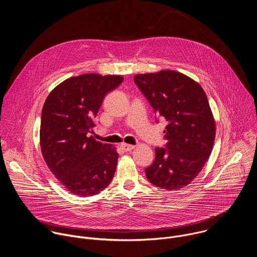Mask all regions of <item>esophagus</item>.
I'll return each instance as SVG.
<instances>
[{
	"label": "esophagus",
	"mask_w": 257,
	"mask_h": 257,
	"mask_svg": "<svg viewBox=\"0 0 257 257\" xmlns=\"http://www.w3.org/2000/svg\"><path fill=\"white\" fill-rule=\"evenodd\" d=\"M134 148H135V146H134V145H131V144H127V143L121 144V149H122L124 152H131Z\"/></svg>",
	"instance_id": "esophagus-1"
}]
</instances>
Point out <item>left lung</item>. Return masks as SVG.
Returning a JSON list of instances; mask_svg holds the SVG:
<instances>
[{
  "instance_id": "obj_1",
  "label": "left lung",
  "mask_w": 257,
  "mask_h": 257,
  "mask_svg": "<svg viewBox=\"0 0 257 257\" xmlns=\"http://www.w3.org/2000/svg\"><path fill=\"white\" fill-rule=\"evenodd\" d=\"M155 112L168 121L166 149H156V159L145 169L157 187L177 190L187 186L207 162L214 142L215 123L202 87L173 70L134 76Z\"/></svg>"
}]
</instances>
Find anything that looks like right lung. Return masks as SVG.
Masks as SVG:
<instances>
[{"instance_id": "1", "label": "right lung", "mask_w": 257, "mask_h": 257, "mask_svg": "<svg viewBox=\"0 0 257 257\" xmlns=\"http://www.w3.org/2000/svg\"><path fill=\"white\" fill-rule=\"evenodd\" d=\"M121 75L95 73L70 77L47 97L41 121V150L46 164L73 195L92 196L111 183L119 155L112 144L88 136L107 92Z\"/></svg>"}]
</instances>
